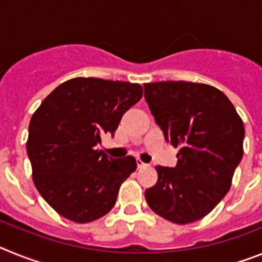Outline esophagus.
I'll list each match as a JSON object with an SVG mask.
<instances>
[{
	"mask_svg": "<svg viewBox=\"0 0 262 262\" xmlns=\"http://www.w3.org/2000/svg\"><path fill=\"white\" fill-rule=\"evenodd\" d=\"M136 165H138L139 169H142V168H145V166H148V164L143 163L142 160H136Z\"/></svg>",
	"mask_w": 262,
	"mask_h": 262,
	"instance_id": "obj_1",
	"label": "esophagus"
}]
</instances>
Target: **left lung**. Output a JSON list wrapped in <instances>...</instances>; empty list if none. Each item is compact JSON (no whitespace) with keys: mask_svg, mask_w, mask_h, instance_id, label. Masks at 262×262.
Masks as SVG:
<instances>
[{"mask_svg":"<svg viewBox=\"0 0 262 262\" xmlns=\"http://www.w3.org/2000/svg\"><path fill=\"white\" fill-rule=\"evenodd\" d=\"M144 98L173 147L174 168L156 166L157 182L145 190L152 211L177 224L200 221L224 198L243 159L244 124L226 94L186 81L144 84Z\"/></svg>","mask_w":262,"mask_h":262,"instance_id":"obj_1","label":"left lung"}]
</instances>
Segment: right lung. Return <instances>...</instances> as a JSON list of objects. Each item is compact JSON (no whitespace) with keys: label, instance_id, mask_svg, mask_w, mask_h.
Instances as JSON below:
<instances>
[{"label":"right lung","instance_id":"1","mask_svg":"<svg viewBox=\"0 0 262 262\" xmlns=\"http://www.w3.org/2000/svg\"><path fill=\"white\" fill-rule=\"evenodd\" d=\"M142 96L139 84L76 77L59 85L34 113L26 144L32 180L61 216L88 223L114 207L136 160L113 159L96 147L103 134L114 136Z\"/></svg>","mask_w":262,"mask_h":262}]
</instances>
